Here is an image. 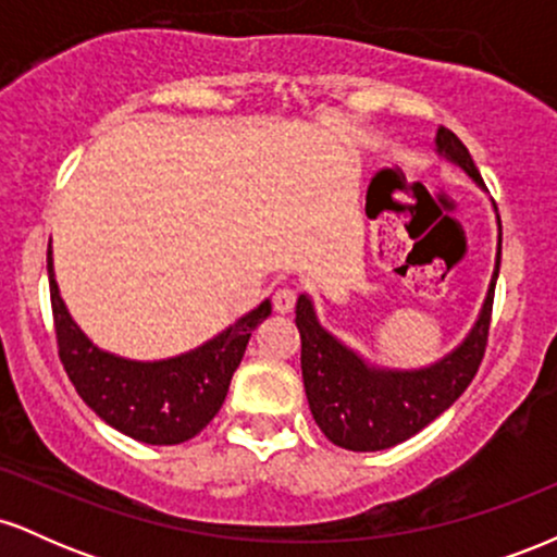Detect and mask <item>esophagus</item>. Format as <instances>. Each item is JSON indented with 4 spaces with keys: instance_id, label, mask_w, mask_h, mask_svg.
I'll list each match as a JSON object with an SVG mask.
<instances>
[{
    "instance_id": "obj_1",
    "label": "esophagus",
    "mask_w": 557,
    "mask_h": 557,
    "mask_svg": "<svg viewBox=\"0 0 557 557\" xmlns=\"http://www.w3.org/2000/svg\"><path fill=\"white\" fill-rule=\"evenodd\" d=\"M296 290H290V287H283V290H277L272 296V304H274V311L277 314H290L293 309H296Z\"/></svg>"
}]
</instances>
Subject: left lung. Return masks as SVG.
<instances>
[{
  "instance_id": "left-lung-1",
  "label": "left lung",
  "mask_w": 557,
  "mask_h": 557,
  "mask_svg": "<svg viewBox=\"0 0 557 557\" xmlns=\"http://www.w3.org/2000/svg\"><path fill=\"white\" fill-rule=\"evenodd\" d=\"M437 149L440 154L469 172L479 185H484L474 159L456 133L440 127ZM497 272H500V251L474 330L450 356L419 372H387V369L367 367L354 350L322 330L311 300L300 296L296 304L300 369H304L311 417L324 437L345 450H385L413 437L461 398L487 350Z\"/></svg>"
}]
</instances>
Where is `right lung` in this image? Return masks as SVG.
<instances>
[{
  "label": "right lung",
  "mask_w": 557,
  "mask_h": 557,
  "mask_svg": "<svg viewBox=\"0 0 557 557\" xmlns=\"http://www.w3.org/2000/svg\"><path fill=\"white\" fill-rule=\"evenodd\" d=\"M47 270L57 354L70 382L96 417L149 445L185 443L216 417L251 332L272 314L270 300H264L190 354L154 363L127 361L96 348L70 319L54 283L52 251H47Z\"/></svg>",
  "instance_id": "right-lung-1"
}]
</instances>
